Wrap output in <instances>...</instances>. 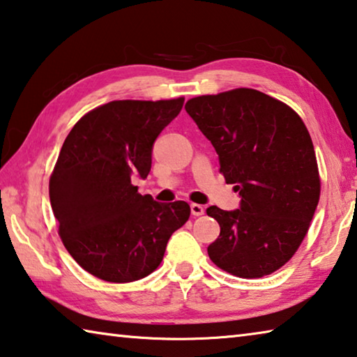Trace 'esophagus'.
Here are the masks:
<instances>
[{
  "label": "esophagus",
  "instance_id": "1",
  "mask_svg": "<svg viewBox=\"0 0 357 357\" xmlns=\"http://www.w3.org/2000/svg\"><path fill=\"white\" fill-rule=\"evenodd\" d=\"M190 213H192V215H195V217L203 215V214H204V208L202 206V204L192 203V204H190Z\"/></svg>",
  "mask_w": 357,
  "mask_h": 357
}]
</instances>
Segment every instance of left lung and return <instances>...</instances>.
Here are the masks:
<instances>
[{
	"mask_svg": "<svg viewBox=\"0 0 357 357\" xmlns=\"http://www.w3.org/2000/svg\"><path fill=\"white\" fill-rule=\"evenodd\" d=\"M185 112L236 184L238 209H206L220 225L208 247L227 273L257 279L280 269L305 238L319 200V174L309 130L287 104L239 88L187 100Z\"/></svg>",
	"mask_w": 357,
	"mask_h": 357,
	"instance_id": "8db88e82",
	"label": "left lung"
}]
</instances>
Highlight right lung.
<instances>
[{"label": "right lung", "instance_id": "add662e5", "mask_svg": "<svg viewBox=\"0 0 357 357\" xmlns=\"http://www.w3.org/2000/svg\"><path fill=\"white\" fill-rule=\"evenodd\" d=\"M183 104L113 100L84 114L66 137L50 203L64 247L94 277L126 283L149 275L189 219L185 202H154L132 184L149 174L154 142Z\"/></svg>", "mask_w": 357, "mask_h": 357}]
</instances>
